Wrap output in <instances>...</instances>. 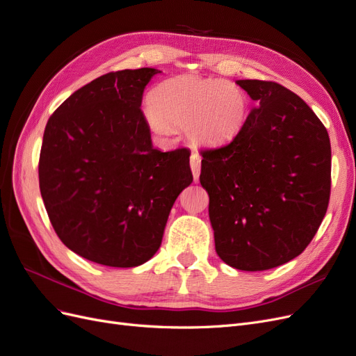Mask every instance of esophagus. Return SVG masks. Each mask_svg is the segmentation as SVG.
Instances as JSON below:
<instances>
[{
  "label": "esophagus",
  "mask_w": 356,
  "mask_h": 356,
  "mask_svg": "<svg viewBox=\"0 0 356 356\" xmlns=\"http://www.w3.org/2000/svg\"><path fill=\"white\" fill-rule=\"evenodd\" d=\"M190 168L193 172V178L197 182L200 175V168H202V157L199 153H193L190 157Z\"/></svg>",
  "instance_id": "obj_1"
}]
</instances>
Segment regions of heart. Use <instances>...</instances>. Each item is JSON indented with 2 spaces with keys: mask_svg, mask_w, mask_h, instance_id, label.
<instances>
[{
  "mask_svg": "<svg viewBox=\"0 0 356 356\" xmlns=\"http://www.w3.org/2000/svg\"><path fill=\"white\" fill-rule=\"evenodd\" d=\"M145 118L154 132L186 127L191 143L218 147L239 135L248 114V96L238 84L220 79L181 75L160 83L147 104Z\"/></svg>",
  "mask_w": 356,
  "mask_h": 356,
  "instance_id": "obj_1",
  "label": "heart"
}]
</instances>
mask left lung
<instances>
[{
  "mask_svg": "<svg viewBox=\"0 0 356 356\" xmlns=\"http://www.w3.org/2000/svg\"><path fill=\"white\" fill-rule=\"evenodd\" d=\"M258 104L227 145L202 153L215 251L230 267L260 272L293 260L325 217L331 187L327 129L273 81L238 80Z\"/></svg>",
  "mask_w": 356,
  "mask_h": 356,
  "instance_id": "left-lung-1",
  "label": "left lung"
}]
</instances>
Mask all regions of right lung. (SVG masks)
Listing matches in <instances>:
<instances>
[{
    "instance_id": "add662e5",
    "label": "right lung",
    "mask_w": 356,
    "mask_h": 356,
    "mask_svg": "<svg viewBox=\"0 0 356 356\" xmlns=\"http://www.w3.org/2000/svg\"><path fill=\"white\" fill-rule=\"evenodd\" d=\"M154 68L101 75L51 114L40 153V191L67 248L110 267H136L160 248L193 175L188 149L153 147L141 111Z\"/></svg>"
}]
</instances>
